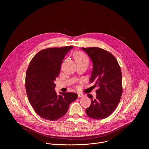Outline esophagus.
Here are the masks:
<instances>
[{"mask_svg":"<svg viewBox=\"0 0 149 149\" xmlns=\"http://www.w3.org/2000/svg\"><path fill=\"white\" fill-rule=\"evenodd\" d=\"M78 97H84V95L83 94H82V93H78Z\"/></svg>","mask_w":149,"mask_h":149,"instance_id":"esophagus-1","label":"esophagus"}]
</instances>
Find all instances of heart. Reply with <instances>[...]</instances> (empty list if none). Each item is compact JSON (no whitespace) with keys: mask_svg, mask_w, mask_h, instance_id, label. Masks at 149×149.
<instances>
[{"mask_svg":"<svg viewBox=\"0 0 149 149\" xmlns=\"http://www.w3.org/2000/svg\"><path fill=\"white\" fill-rule=\"evenodd\" d=\"M75 58L77 63L79 62H88L87 56L82 52H77L75 55Z\"/></svg>","mask_w":149,"mask_h":149,"instance_id":"obj_1","label":"heart"}]
</instances>
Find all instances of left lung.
Returning <instances> with one entry per match:
<instances>
[{
    "instance_id": "8db88e82",
    "label": "left lung",
    "mask_w": 149,
    "mask_h": 149,
    "mask_svg": "<svg viewBox=\"0 0 149 149\" xmlns=\"http://www.w3.org/2000/svg\"><path fill=\"white\" fill-rule=\"evenodd\" d=\"M81 48L93 63L90 82L98 87L95 98L87 94L91 102L86 112L91 118L104 119L114 111L120 101L123 92L121 68L115 56L109 51L98 47Z\"/></svg>"
}]
</instances>
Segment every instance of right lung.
<instances>
[{"label":"right lung","instance_id":"right-lung-1","mask_svg":"<svg viewBox=\"0 0 149 149\" xmlns=\"http://www.w3.org/2000/svg\"><path fill=\"white\" fill-rule=\"evenodd\" d=\"M73 48L68 46L41 50L31 61L26 73L25 87L29 101L42 118L55 121L65 116L70 104L78 98L77 93L58 95L54 83L65 55Z\"/></svg>","mask_w":149,"mask_h":149}]
</instances>
